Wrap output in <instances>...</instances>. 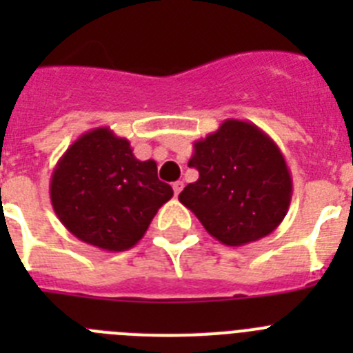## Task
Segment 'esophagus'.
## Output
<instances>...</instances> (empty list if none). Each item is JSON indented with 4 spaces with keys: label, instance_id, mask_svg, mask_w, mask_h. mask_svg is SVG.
<instances>
[{
    "label": "esophagus",
    "instance_id": "esophagus-1",
    "mask_svg": "<svg viewBox=\"0 0 353 353\" xmlns=\"http://www.w3.org/2000/svg\"><path fill=\"white\" fill-rule=\"evenodd\" d=\"M182 189H183V182H182V180H176V182H173V192H174V196H179Z\"/></svg>",
    "mask_w": 353,
    "mask_h": 353
}]
</instances>
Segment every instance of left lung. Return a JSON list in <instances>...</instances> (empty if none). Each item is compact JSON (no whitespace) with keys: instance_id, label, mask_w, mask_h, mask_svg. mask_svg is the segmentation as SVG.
<instances>
[{"instance_id":"left-lung-1","label":"left lung","mask_w":353,"mask_h":353,"mask_svg":"<svg viewBox=\"0 0 353 353\" xmlns=\"http://www.w3.org/2000/svg\"><path fill=\"white\" fill-rule=\"evenodd\" d=\"M189 166L199 171V179L180 192V203L221 244L256 242L285 219L292 174L279 146L251 121L228 118L194 141Z\"/></svg>"}]
</instances>
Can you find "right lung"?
I'll list each match as a JSON object with an SVG mask.
<instances>
[{"label": "right lung", "mask_w": 353, "mask_h": 353, "mask_svg": "<svg viewBox=\"0 0 353 353\" xmlns=\"http://www.w3.org/2000/svg\"><path fill=\"white\" fill-rule=\"evenodd\" d=\"M54 214L74 236L104 251L138 244L173 189L157 176V162L134 157L129 139L109 127L81 134L51 174Z\"/></svg>", "instance_id": "right-lung-1"}]
</instances>
